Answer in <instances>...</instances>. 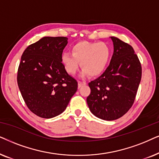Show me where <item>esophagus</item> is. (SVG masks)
I'll return each instance as SVG.
<instances>
[{
	"label": "esophagus",
	"mask_w": 159,
	"mask_h": 159,
	"mask_svg": "<svg viewBox=\"0 0 159 159\" xmlns=\"http://www.w3.org/2000/svg\"><path fill=\"white\" fill-rule=\"evenodd\" d=\"M86 83L85 81H78V87H81L82 86H84V85H86Z\"/></svg>",
	"instance_id": "esophagus-1"
}]
</instances>
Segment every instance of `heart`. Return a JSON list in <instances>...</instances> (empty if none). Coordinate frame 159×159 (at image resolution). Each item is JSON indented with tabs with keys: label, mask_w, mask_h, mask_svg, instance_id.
I'll use <instances>...</instances> for the list:
<instances>
[{
	"label": "heart",
	"mask_w": 159,
	"mask_h": 159,
	"mask_svg": "<svg viewBox=\"0 0 159 159\" xmlns=\"http://www.w3.org/2000/svg\"><path fill=\"white\" fill-rule=\"evenodd\" d=\"M111 56V48L105 42L82 41L73 46L72 54L63 53L61 61L65 70L70 74L77 72L81 62L83 75L97 76L106 68Z\"/></svg>",
	"instance_id": "1"
}]
</instances>
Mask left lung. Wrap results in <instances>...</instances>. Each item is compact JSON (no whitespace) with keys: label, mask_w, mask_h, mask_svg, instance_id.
Returning a JSON list of instances; mask_svg holds the SVG:
<instances>
[{"label":"left lung","mask_w":159,"mask_h":159,"mask_svg":"<svg viewBox=\"0 0 159 159\" xmlns=\"http://www.w3.org/2000/svg\"><path fill=\"white\" fill-rule=\"evenodd\" d=\"M114 51L111 63L97 79L89 83L86 98L90 111L102 120L122 117L134 103L142 77L138 57L129 44L111 37Z\"/></svg>","instance_id":"obj_1"}]
</instances>
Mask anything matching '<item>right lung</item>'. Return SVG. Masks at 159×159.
I'll list each match as a JSON object with an SVG mask.
<instances>
[{"label": "right lung", "instance_id": "add662e5", "mask_svg": "<svg viewBox=\"0 0 159 159\" xmlns=\"http://www.w3.org/2000/svg\"><path fill=\"white\" fill-rule=\"evenodd\" d=\"M66 37H43L30 45L21 57L17 84L30 111L43 118L60 115L78 89L65 70L61 56Z\"/></svg>", "mask_w": 159, "mask_h": 159}]
</instances>
